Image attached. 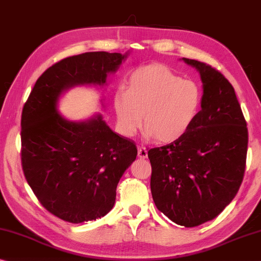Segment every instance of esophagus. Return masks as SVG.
<instances>
[{
    "mask_svg": "<svg viewBox=\"0 0 261 261\" xmlns=\"http://www.w3.org/2000/svg\"><path fill=\"white\" fill-rule=\"evenodd\" d=\"M138 156H139V158H142V159L147 158V150H146V147H144V146L138 147Z\"/></svg>",
    "mask_w": 261,
    "mask_h": 261,
    "instance_id": "34e87169",
    "label": "esophagus"
}]
</instances>
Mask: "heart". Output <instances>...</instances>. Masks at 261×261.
<instances>
[{
  "label": "heart",
  "mask_w": 261,
  "mask_h": 261,
  "mask_svg": "<svg viewBox=\"0 0 261 261\" xmlns=\"http://www.w3.org/2000/svg\"><path fill=\"white\" fill-rule=\"evenodd\" d=\"M202 89L193 80H185L166 66L151 64L134 69L125 90L114 96L119 131L134 136L143 124L156 143H173L192 129L200 114Z\"/></svg>",
  "instance_id": "1"
}]
</instances>
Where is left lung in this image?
<instances>
[{
	"label": "left lung",
	"mask_w": 261,
	"mask_h": 261,
	"mask_svg": "<svg viewBox=\"0 0 261 261\" xmlns=\"http://www.w3.org/2000/svg\"><path fill=\"white\" fill-rule=\"evenodd\" d=\"M200 114L182 138L148 150L151 193L158 210L176 224L194 227L216 218L233 200L246 166L247 132L232 85L201 61Z\"/></svg>",
	"instance_id": "left-lung-1"
}]
</instances>
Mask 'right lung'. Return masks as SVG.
I'll return each mask as SVG.
<instances>
[{
  "label": "right lung",
  "mask_w": 261,
  "mask_h": 261,
  "mask_svg": "<svg viewBox=\"0 0 261 261\" xmlns=\"http://www.w3.org/2000/svg\"><path fill=\"white\" fill-rule=\"evenodd\" d=\"M126 55L86 52L58 61L38 77L20 119L22 168L47 212L74 223L96 220L115 204L116 188L137 156L132 140L97 115L69 122L57 110L59 95L77 85H106Z\"/></svg>",
  "instance_id": "right-lung-1"
}]
</instances>
